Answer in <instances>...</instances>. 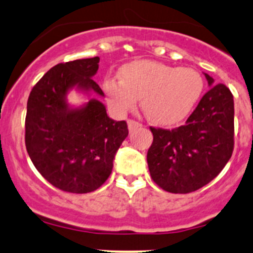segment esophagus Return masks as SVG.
<instances>
[{"mask_svg": "<svg viewBox=\"0 0 253 253\" xmlns=\"http://www.w3.org/2000/svg\"><path fill=\"white\" fill-rule=\"evenodd\" d=\"M127 124H128L129 132H133V130H135L136 128H139V127H141V124H139L138 121H134V120H128L127 121Z\"/></svg>", "mask_w": 253, "mask_h": 253, "instance_id": "1", "label": "esophagus"}]
</instances>
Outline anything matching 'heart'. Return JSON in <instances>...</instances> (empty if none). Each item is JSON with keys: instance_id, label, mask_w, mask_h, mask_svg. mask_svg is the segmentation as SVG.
Returning <instances> with one entry per match:
<instances>
[{"instance_id": "1", "label": "heart", "mask_w": 253, "mask_h": 253, "mask_svg": "<svg viewBox=\"0 0 253 253\" xmlns=\"http://www.w3.org/2000/svg\"><path fill=\"white\" fill-rule=\"evenodd\" d=\"M120 78L107 76L103 90L118 114L135 107L138 98L152 124L171 126L181 123L199 101L203 80L191 68H175L155 60H135L120 69Z\"/></svg>"}]
</instances>
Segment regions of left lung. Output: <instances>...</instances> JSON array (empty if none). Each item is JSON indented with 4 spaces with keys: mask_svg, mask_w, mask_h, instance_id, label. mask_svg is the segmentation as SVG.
Wrapping results in <instances>:
<instances>
[{
    "mask_svg": "<svg viewBox=\"0 0 253 253\" xmlns=\"http://www.w3.org/2000/svg\"><path fill=\"white\" fill-rule=\"evenodd\" d=\"M210 90L203 95L184 126L153 128L147 151L151 177L173 194L195 191L219 175L234 146L233 95L225 84L205 74Z\"/></svg>",
    "mask_w": 253,
    "mask_h": 253,
    "instance_id": "obj_1",
    "label": "left lung"
}]
</instances>
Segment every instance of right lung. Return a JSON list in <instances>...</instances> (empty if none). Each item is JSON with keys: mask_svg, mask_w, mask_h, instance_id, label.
I'll return each instance as SVG.
<instances>
[{"mask_svg": "<svg viewBox=\"0 0 253 253\" xmlns=\"http://www.w3.org/2000/svg\"><path fill=\"white\" fill-rule=\"evenodd\" d=\"M100 58L60 63L32 89L27 101L25 143L32 163L63 191L86 194L107 181L117 151L128 135L126 121H114L104 104L90 98L78 108L66 101L71 89L104 96L92 80Z\"/></svg>", "mask_w": 253, "mask_h": 253, "instance_id": "obj_1", "label": "right lung"}]
</instances>
